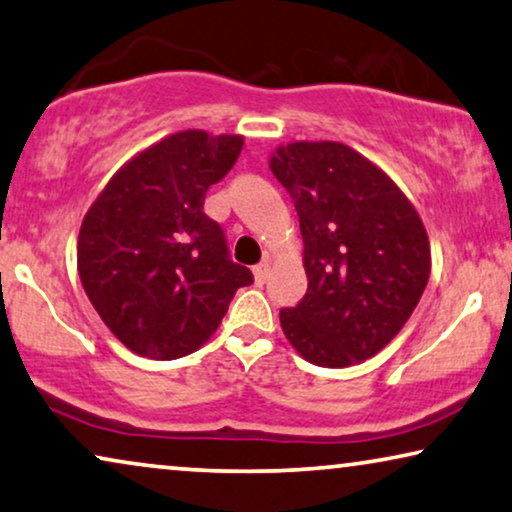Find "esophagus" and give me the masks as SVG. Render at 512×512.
Returning <instances> with one entry per match:
<instances>
[{"label":"esophagus","instance_id":"34e87169","mask_svg":"<svg viewBox=\"0 0 512 512\" xmlns=\"http://www.w3.org/2000/svg\"><path fill=\"white\" fill-rule=\"evenodd\" d=\"M270 268H272L270 258H263V261L256 265V268H254V279H256V284H265V281H268V277H270Z\"/></svg>","mask_w":512,"mask_h":512}]
</instances>
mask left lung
<instances>
[{
  "label": "left lung",
  "instance_id": "left-lung-1",
  "mask_svg": "<svg viewBox=\"0 0 512 512\" xmlns=\"http://www.w3.org/2000/svg\"><path fill=\"white\" fill-rule=\"evenodd\" d=\"M305 242L307 293L279 314L311 365L342 369L388 346L425 291L432 251L420 214L392 177L335 140H293L270 154Z\"/></svg>",
  "mask_w": 512,
  "mask_h": 512
}]
</instances>
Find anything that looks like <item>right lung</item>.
<instances>
[{
    "mask_svg": "<svg viewBox=\"0 0 512 512\" xmlns=\"http://www.w3.org/2000/svg\"><path fill=\"white\" fill-rule=\"evenodd\" d=\"M240 133L187 129L131 157L87 210L78 274L108 330L152 360L194 353L219 328L249 268L228 258L205 194L233 168Z\"/></svg>",
    "mask_w": 512,
    "mask_h": 512,
    "instance_id": "add662e5",
    "label": "right lung"
}]
</instances>
